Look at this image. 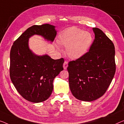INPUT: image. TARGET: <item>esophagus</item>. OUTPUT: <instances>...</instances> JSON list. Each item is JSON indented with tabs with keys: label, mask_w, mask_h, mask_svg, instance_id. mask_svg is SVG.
Here are the masks:
<instances>
[{
	"label": "esophagus",
	"mask_w": 124,
	"mask_h": 124,
	"mask_svg": "<svg viewBox=\"0 0 124 124\" xmlns=\"http://www.w3.org/2000/svg\"><path fill=\"white\" fill-rule=\"evenodd\" d=\"M63 66L64 70L67 69V68L68 67V62H66V61H64V63H63Z\"/></svg>",
	"instance_id": "esophagus-1"
}]
</instances>
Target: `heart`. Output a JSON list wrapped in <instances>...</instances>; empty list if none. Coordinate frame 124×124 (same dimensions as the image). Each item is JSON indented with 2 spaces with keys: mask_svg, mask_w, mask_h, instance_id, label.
I'll return each instance as SVG.
<instances>
[{
  "mask_svg": "<svg viewBox=\"0 0 124 124\" xmlns=\"http://www.w3.org/2000/svg\"><path fill=\"white\" fill-rule=\"evenodd\" d=\"M59 42L66 47V52L70 58L78 60L87 53L93 42V37L90 32L72 27L61 33Z\"/></svg>",
  "mask_w": 124,
  "mask_h": 124,
  "instance_id": "obj_1",
  "label": "heart"
}]
</instances>
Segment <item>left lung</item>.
Returning <instances> with one entry per match:
<instances>
[{"label": "left lung", "mask_w": 124, "mask_h": 124, "mask_svg": "<svg viewBox=\"0 0 124 124\" xmlns=\"http://www.w3.org/2000/svg\"><path fill=\"white\" fill-rule=\"evenodd\" d=\"M95 39L89 52L69 62V85L77 99L92 101L105 93L115 73V47L101 29L92 28Z\"/></svg>", "instance_id": "obj_1"}]
</instances>
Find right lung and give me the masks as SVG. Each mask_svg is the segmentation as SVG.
Here are the masks:
<instances>
[{
	"label": "right lung",
	"mask_w": 124,
	"mask_h": 124,
	"mask_svg": "<svg viewBox=\"0 0 124 124\" xmlns=\"http://www.w3.org/2000/svg\"><path fill=\"white\" fill-rule=\"evenodd\" d=\"M57 32L56 27L49 24L33 25L22 34L11 48V81L20 95L30 102H41L50 97L53 80L63 70L64 60H53L47 54H35L29 48V39L38 35L52 43Z\"/></svg>",
	"instance_id": "obj_1"
}]
</instances>
